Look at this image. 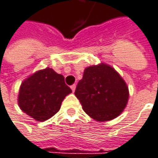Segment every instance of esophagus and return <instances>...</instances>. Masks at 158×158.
Masks as SVG:
<instances>
[{
	"instance_id": "1",
	"label": "esophagus",
	"mask_w": 158,
	"mask_h": 158,
	"mask_svg": "<svg viewBox=\"0 0 158 158\" xmlns=\"http://www.w3.org/2000/svg\"><path fill=\"white\" fill-rule=\"evenodd\" d=\"M75 88H76V85H71V89H72V91H73V93L75 91Z\"/></svg>"
}]
</instances>
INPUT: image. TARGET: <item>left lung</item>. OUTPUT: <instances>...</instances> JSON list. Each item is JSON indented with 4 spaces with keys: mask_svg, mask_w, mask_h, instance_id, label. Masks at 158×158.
Masks as SVG:
<instances>
[{
    "mask_svg": "<svg viewBox=\"0 0 158 158\" xmlns=\"http://www.w3.org/2000/svg\"><path fill=\"white\" fill-rule=\"evenodd\" d=\"M74 95L91 118L108 121L118 117L125 109L129 88L113 67L102 63L85 68Z\"/></svg>",
    "mask_w": 158,
    "mask_h": 158,
    "instance_id": "8db88e82",
    "label": "left lung"
}]
</instances>
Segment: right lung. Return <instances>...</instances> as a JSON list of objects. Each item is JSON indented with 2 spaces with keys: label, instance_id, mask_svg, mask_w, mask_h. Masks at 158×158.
Listing matches in <instances>:
<instances>
[{
  "label": "right lung",
  "instance_id": "1",
  "mask_svg": "<svg viewBox=\"0 0 158 158\" xmlns=\"http://www.w3.org/2000/svg\"><path fill=\"white\" fill-rule=\"evenodd\" d=\"M71 93L62 74L48 67L37 71L22 82L18 103L21 110L31 118L45 121L60 110L63 100Z\"/></svg>",
  "mask_w": 158,
  "mask_h": 158
}]
</instances>
